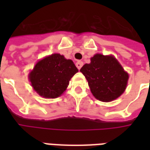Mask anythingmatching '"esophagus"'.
Returning <instances> with one entry per match:
<instances>
[{
    "mask_svg": "<svg viewBox=\"0 0 150 150\" xmlns=\"http://www.w3.org/2000/svg\"><path fill=\"white\" fill-rule=\"evenodd\" d=\"M75 65H76V67H77V68H78L79 70H80L82 67H83V62H82V61H78V62H76Z\"/></svg>",
    "mask_w": 150,
    "mask_h": 150,
    "instance_id": "1",
    "label": "esophagus"
}]
</instances>
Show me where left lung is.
Masks as SVG:
<instances>
[{
	"instance_id": "1",
	"label": "left lung",
	"mask_w": 150,
	"mask_h": 150,
	"mask_svg": "<svg viewBox=\"0 0 150 150\" xmlns=\"http://www.w3.org/2000/svg\"><path fill=\"white\" fill-rule=\"evenodd\" d=\"M80 71L87 79L91 93L97 100L109 102L125 91L129 79L128 73L113 56L95 54L90 63H86Z\"/></svg>"
}]
</instances>
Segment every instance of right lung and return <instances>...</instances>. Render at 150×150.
Instances as JSON below:
<instances>
[{"mask_svg":"<svg viewBox=\"0 0 150 150\" xmlns=\"http://www.w3.org/2000/svg\"><path fill=\"white\" fill-rule=\"evenodd\" d=\"M76 72L78 69L71 59L53 54L37 62L30 74V81L41 96L57 98L64 92Z\"/></svg>","mask_w":150,"mask_h":150,"instance_id":"right-lung-1","label":"right lung"}]
</instances>
